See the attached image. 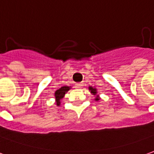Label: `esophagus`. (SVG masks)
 I'll use <instances>...</instances> for the list:
<instances>
[{
	"mask_svg": "<svg viewBox=\"0 0 154 154\" xmlns=\"http://www.w3.org/2000/svg\"><path fill=\"white\" fill-rule=\"evenodd\" d=\"M83 86H84L83 84H81V83L75 84V88H76V89H81Z\"/></svg>",
	"mask_w": 154,
	"mask_h": 154,
	"instance_id": "obj_1",
	"label": "esophagus"
}]
</instances>
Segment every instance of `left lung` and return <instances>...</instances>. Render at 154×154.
<instances>
[{
	"mask_svg": "<svg viewBox=\"0 0 154 154\" xmlns=\"http://www.w3.org/2000/svg\"><path fill=\"white\" fill-rule=\"evenodd\" d=\"M89 89H90V91H91V93H93L94 95H95V94H96V89H94V88H92V87H90ZM99 100V97H98V96H96L95 100Z\"/></svg>",
	"mask_w": 154,
	"mask_h": 154,
	"instance_id": "left-lung-1",
	"label": "left lung"
}]
</instances>
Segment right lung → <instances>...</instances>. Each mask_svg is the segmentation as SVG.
Masks as SVG:
<instances>
[{
	"mask_svg": "<svg viewBox=\"0 0 154 154\" xmlns=\"http://www.w3.org/2000/svg\"><path fill=\"white\" fill-rule=\"evenodd\" d=\"M69 90V86H63L61 87L59 90H57L55 91V99H56V104L57 106H59L60 105V100L63 98V96L65 95L67 91Z\"/></svg>",
	"mask_w": 154,
	"mask_h": 154,
	"instance_id": "right-lung-1",
	"label": "right lung"
}]
</instances>
